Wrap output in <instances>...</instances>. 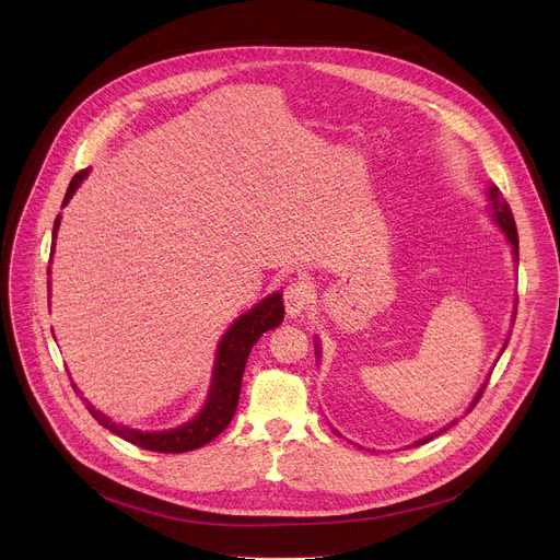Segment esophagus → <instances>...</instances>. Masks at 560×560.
I'll list each match as a JSON object with an SVG mask.
<instances>
[{"instance_id":"1","label":"esophagus","mask_w":560,"mask_h":560,"mask_svg":"<svg viewBox=\"0 0 560 560\" xmlns=\"http://www.w3.org/2000/svg\"><path fill=\"white\" fill-rule=\"evenodd\" d=\"M283 301H285L288 316L296 318L305 312V307L310 303V290L303 283H290L283 292Z\"/></svg>"}]
</instances>
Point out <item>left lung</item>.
Returning <instances> with one entry per match:
<instances>
[{
    "label": "left lung",
    "instance_id": "1",
    "mask_svg": "<svg viewBox=\"0 0 560 560\" xmlns=\"http://www.w3.org/2000/svg\"><path fill=\"white\" fill-rule=\"evenodd\" d=\"M488 212H490L492 221L499 225V230L505 234L508 244L512 246V257H514V264H516V268H518V234H516V223H514V217H512V210H510L508 201L503 199L501 190H499L494 184H490V186H488ZM514 318H516V303H514V310H512V326H514ZM508 341H510V335H508V339H505V343H503V348H501V352H499V359H501L503 350L508 348ZM314 350H316V352H314V354H316V361H322V343H318V339L314 341ZM488 381H490V378H486V383H483L481 387H478V392L474 394V398H471V404H469L467 412H471V408L478 404V398H481V394H483V389H486ZM452 425H456V419H454V421H450V423H447L445 428H441L439 432H434V434H430V436H423V439H419L415 445H423V443L432 441L434 436H439L441 432L450 430ZM335 434H339V432L335 430ZM339 436H341V434H339Z\"/></svg>",
    "mask_w": 560,
    "mask_h": 560
}]
</instances>
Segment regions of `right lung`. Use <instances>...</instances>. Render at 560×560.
<instances>
[{"mask_svg": "<svg viewBox=\"0 0 560 560\" xmlns=\"http://www.w3.org/2000/svg\"><path fill=\"white\" fill-rule=\"evenodd\" d=\"M89 173H91V168L77 173L72 177L61 208L68 206V201L72 199L77 188L84 184ZM59 223H61V214H57L55 225H52V246H50L52 250L50 253H55V238H57ZM48 277H50V268H48ZM48 296H50V281H48ZM283 314H285L283 294L272 292L266 299H261L259 303H255L248 312L238 314L234 318L230 328L219 339V346L214 352L210 387H208V396H206L201 410L190 421H186L177 428L150 430V432L135 430L130 425L115 423L110 417H106L102 410H97L89 401V398H84L86 410L93 415V419L100 425H104L106 430H110L113 434H117L119 439H124L137 447H143L150 452H164V454H182V452L197 450V447L210 443L212 439H217L232 421V417L236 412V404H238V392H242V378H244V370H246L250 350L264 332L277 328L283 322ZM72 387L77 394H82L77 389L74 383H72Z\"/></svg>", "mask_w": 560, "mask_h": 560, "instance_id": "obj_1", "label": "right lung"}]
</instances>
